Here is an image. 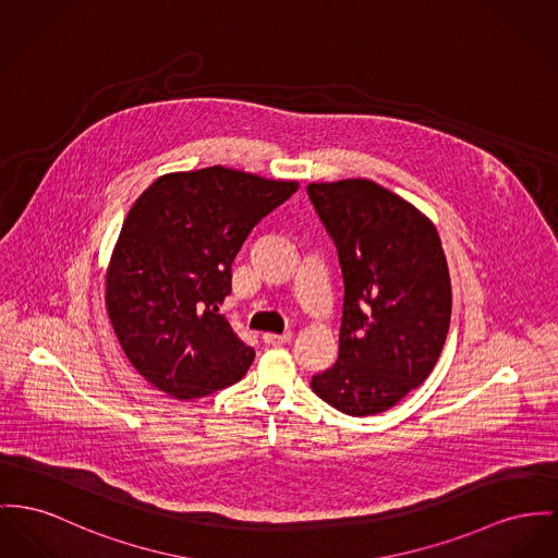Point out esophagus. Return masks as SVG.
Returning a JSON list of instances; mask_svg holds the SVG:
<instances>
[{"label":"esophagus","instance_id":"obj_1","mask_svg":"<svg viewBox=\"0 0 558 558\" xmlns=\"http://www.w3.org/2000/svg\"><path fill=\"white\" fill-rule=\"evenodd\" d=\"M262 340H264L266 344H286V342H290V340H292V332H286V335H272V332H266V335H262Z\"/></svg>","mask_w":558,"mask_h":558}]
</instances>
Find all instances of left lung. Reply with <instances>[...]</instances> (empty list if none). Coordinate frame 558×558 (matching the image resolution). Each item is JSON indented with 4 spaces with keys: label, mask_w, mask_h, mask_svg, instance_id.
<instances>
[{
    "label": "left lung",
    "mask_w": 558,
    "mask_h": 558,
    "mask_svg": "<svg viewBox=\"0 0 558 558\" xmlns=\"http://www.w3.org/2000/svg\"><path fill=\"white\" fill-rule=\"evenodd\" d=\"M335 239L344 281L338 360L311 389L368 416L396 407L438 362L450 326V275L434 222L371 180L306 186Z\"/></svg>",
    "instance_id": "1"
}]
</instances>
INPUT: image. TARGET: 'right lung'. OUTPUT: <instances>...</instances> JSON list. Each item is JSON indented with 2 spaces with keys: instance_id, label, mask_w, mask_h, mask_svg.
<instances>
[{
  "instance_id": "1",
  "label": "right lung",
  "mask_w": 558,
  "mask_h": 558,
  "mask_svg": "<svg viewBox=\"0 0 558 558\" xmlns=\"http://www.w3.org/2000/svg\"><path fill=\"white\" fill-rule=\"evenodd\" d=\"M298 182L207 167L160 175L133 203L106 272V308L124 355L175 400L205 398L254 362L220 304L252 228Z\"/></svg>"
}]
</instances>
